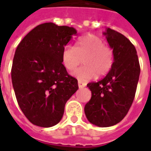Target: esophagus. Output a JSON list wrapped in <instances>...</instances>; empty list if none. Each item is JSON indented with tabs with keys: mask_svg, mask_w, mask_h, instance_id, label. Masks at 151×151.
Returning <instances> with one entry per match:
<instances>
[{
	"mask_svg": "<svg viewBox=\"0 0 151 151\" xmlns=\"http://www.w3.org/2000/svg\"><path fill=\"white\" fill-rule=\"evenodd\" d=\"M78 87H79V88H84L86 86V84L85 82H81V81H78Z\"/></svg>",
	"mask_w": 151,
	"mask_h": 151,
	"instance_id": "esophagus-1",
	"label": "esophagus"
}]
</instances>
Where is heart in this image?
<instances>
[{"label":"heart","mask_w":151,"mask_h":151,"mask_svg":"<svg viewBox=\"0 0 151 151\" xmlns=\"http://www.w3.org/2000/svg\"><path fill=\"white\" fill-rule=\"evenodd\" d=\"M84 66L76 70L73 76L81 81H88L95 76H104L111 70L114 61L113 51L105 46L104 41L95 35L79 38L74 47L66 46L61 54V61L67 70L73 71L81 64Z\"/></svg>","instance_id":"obj_1"}]
</instances>
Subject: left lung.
Segmentation results:
<instances>
[{"label":"left lung","mask_w":151,"mask_h":151,"mask_svg":"<svg viewBox=\"0 0 151 151\" xmlns=\"http://www.w3.org/2000/svg\"><path fill=\"white\" fill-rule=\"evenodd\" d=\"M104 35L113 51V65L102 80L87 84L91 99L84 111L91 124L109 127L123 120L133 104L140 65L135 47L124 35L110 28Z\"/></svg>","instance_id":"1"}]
</instances>
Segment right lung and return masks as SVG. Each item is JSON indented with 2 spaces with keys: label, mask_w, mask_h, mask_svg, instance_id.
<instances>
[{
  "label": "right lung",
  "mask_w": 151,
  "mask_h": 151,
  "mask_svg": "<svg viewBox=\"0 0 151 151\" xmlns=\"http://www.w3.org/2000/svg\"><path fill=\"white\" fill-rule=\"evenodd\" d=\"M77 31L46 22L37 26L17 47L11 78L17 101L25 116L48 128L61 120L66 102L78 89V80L66 71L61 54Z\"/></svg>",
  "instance_id": "add662e5"
}]
</instances>
